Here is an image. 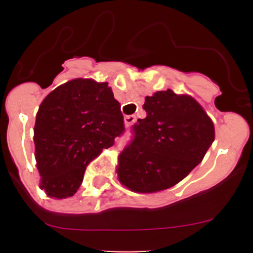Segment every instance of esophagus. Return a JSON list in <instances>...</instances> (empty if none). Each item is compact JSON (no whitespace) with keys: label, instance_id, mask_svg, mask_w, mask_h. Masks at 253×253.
Masks as SVG:
<instances>
[{"label":"esophagus","instance_id":"34e87169","mask_svg":"<svg viewBox=\"0 0 253 253\" xmlns=\"http://www.w3.org/2000/svg\"><path fill=\"white\" fill-rule=\"evenodd\" d=\"M125 126L129 127L131 125H133V122L136 121V116L134 115H128V116H125Z\"/></svg>","mask_w":253,"mask_h":253}]
</instances>
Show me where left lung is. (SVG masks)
Here are the masks:
<instances>
[{"instance_id": "left-lung-1", "label": "left lung", "mask_w": 253, "mask_h": 253, "mask_svg": "<svg viewBox=\"0 0 253 253\" xmlns=\"http://www.w3.org/2000/svg\"><path fill=\"white\" fill-rule=\"evenodd\" d=\"M147 117L133 126L134 139L119 155L117 177L128 190L153 193L186 177L215 138L205 109L187 94L171 89L145 96Z\"/></svg>"}]
</instances>
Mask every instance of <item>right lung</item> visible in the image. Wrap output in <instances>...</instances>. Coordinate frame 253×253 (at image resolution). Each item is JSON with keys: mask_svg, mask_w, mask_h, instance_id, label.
Instances as JSON below:
<instances>
[{"mask_svg": "<svg viewBox=\"0 0 253 253\" xmlns=\"http://www.w3.org/2000/svg\"><path fill=\"white\" fill-rule=\"evenodd\" d=\"M124 129L120 103L106 82L76 78L53 89L34 126L40 188L57 200L75 195L86 165Z\"/></svg>", "mask_w": 253, "mask_h": 253, "instance_id": "obj_1", "label": "right lung"}]
</instances>
